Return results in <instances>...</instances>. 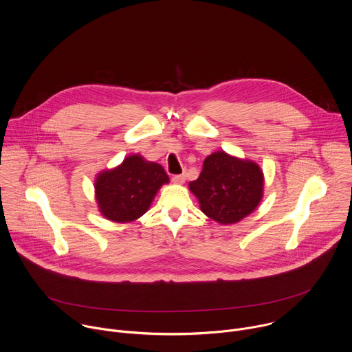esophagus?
<instances>
[{"mask_svg":"<svg viewBox=\"0 0 352 352\" xmlns=\"http://www.w3.org/2000/svg\"><path fill=\"white\" fill-rule=\"evenodd\" d=\"M185 174H177V175H174L173 177V182H175V184H184L185 182Z\"/></svg>","mask_w":352,"mask_h":352,"instance_id":"esophagus-1","label":"esophagus"}]
</instances>
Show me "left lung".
<instances>
[{"instance_id":"8db88e82","label":"left lung","mask_w":352,"mask_h":352,"mask_svg":"<svg viewBox=\"0 0 352 352\" xmlns=\"http://www.w3.org/2000/svg\"><path fill=\"white\" fill-rule=\"evenodd\" d=\"M263 188V171L256 163L225 152L206 157L199 178L189 184L201 211L219 223H235L249 215L258 206Z\"/></svg>"}]
</instances>
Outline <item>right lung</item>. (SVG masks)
Wrapping results in <instances>:
<instances>
[{"label": "right lung", "mask_w": 352, "mask_h": 352, "mask_svg": "<svg viewBox=\"0 0 352 352\" xmlns=\"http://www.w3.org/2000/svg\"><path fill=\"white\" fill-rule=\"evenodd\" d=\"M168 175L157 163L134 155L111 171L99 174L95 182L100 212L110 221L127 222L145 214Z\"/></svg>", "instance_id": "right-lung-1"}]
</instances>
